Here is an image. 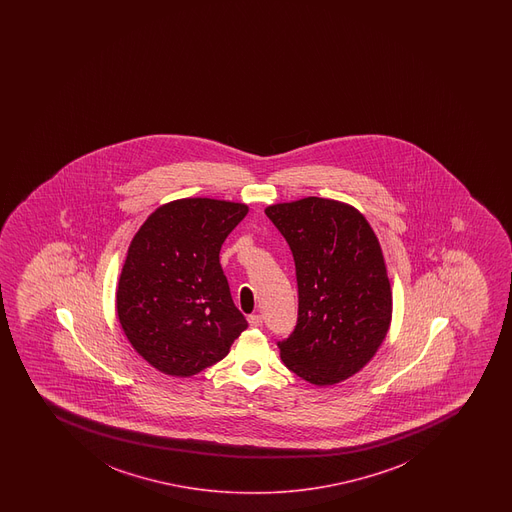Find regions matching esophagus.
Instances as JSON below:
<instances>
[{
  "instance_id": "esophagus-1",
  "label": "esophagus",
  "mask_w": 512,
  "mask_h": 512,
  "mask_svg": "<svg viewBox=\"0 0 512 512\" xmlns=\"http://www.w3.org/2000/svg\"><path fill=\"white\" fill-rule=\"evenodd\" d=\"M247 321H249V324H251L253 328H259V326H263V318H261L259 314H251V316L247 318Z\"/></svg>"
}]
</instances>
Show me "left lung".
Wrapping results in <instances>:
<instances>
[{
	"instance_id": "8db88e82",
	"label": "left lung",
	"mask_w": 512,
	"mask_h": 512,
	"mask_svg": "<svg viewBox=\"0 0 512 512\" xmlns=\"http://www.w3.org/2000/svg\"><path fill=\"white\" fill-rule=\"evenodd\" d=\"M294 254L299 318L278 341L290 371L331 386L362 371L388 335L393 294L364 215L336 200L302 198L265 210Z\"/></svg>"
}]
</instances>
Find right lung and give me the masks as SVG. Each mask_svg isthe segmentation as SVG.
Returning <instances> with one entry per match:
<instances>
[{
    "instance_id": "obj_1",
    "label": "right lung",
    "mask_w": 512,
    "mask_h": 512,
    "mask_svg": "<svg viewBox=\"0 0 512 512\" xmlns=\"http://www.w3.org/2000/svg\"><path fill=\"white\" fill-rule=\"evenodd\" d=\"M247 212L244 203L184 198L159 206L133 237L116 309L124 335L157 371L194 376L247 328L218 258Z\"/></svg>"
}]
</instances>
